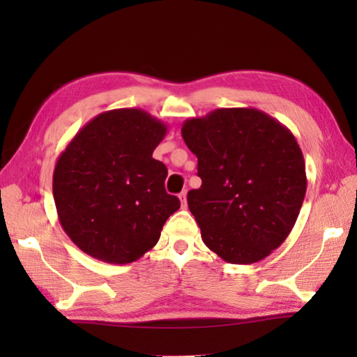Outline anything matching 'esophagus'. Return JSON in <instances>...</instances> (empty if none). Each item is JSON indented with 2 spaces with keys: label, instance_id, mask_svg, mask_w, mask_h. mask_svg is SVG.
Listing matches in <instances>:
<instances>
[{
  "label": "esophagus",
  "instance_id": "obj_1",
  "mask_svg": "<svg viewBox=\"0 0 357 357\" xmlns=\"http://www.w3.org/2000/svg\"><path fill=\"white\" fill-rule=\"evenodd\" d=\"M179 202H181V206H183V208L187 206V192L185 190L179 193Z\"/></svg>",
  "mask_w": 357,
  "mask_h": 357
}]
</instances>
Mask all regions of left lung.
Segmentation results:
<instances>
[{"label": "left lung", "mask_w": 357, "mask_h": 357, "mask_svg": "<svg viewBox=\"0 0 357 357\" xmlns=\"http://www.w3.org/2000/svg\"><path fill=\"white\" fill-rule=\"evenodd\" d=\"M200 189L187 193L208 249L227 263L266 258L291 233L307 190L291 130L257 108H217L184 121Z\"/></svg>", "instance_id": "1"}]
</instances>
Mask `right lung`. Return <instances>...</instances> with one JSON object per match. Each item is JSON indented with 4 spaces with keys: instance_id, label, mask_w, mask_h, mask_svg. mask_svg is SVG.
I'll list each match as a JSON object with an SVG mask.
<instances>
[{
    "instance_id": "obj_1",
    "label": "right lung",
    "mask_w": 357,
    "mask_h": 357,
    "mask_svg": "<svg viewBox=\"0 0 357 357\" xmlns=\"http://www.w3.org/2000/svg\"><path fill=\"white\" fill-rule=\"evenodd\" d=\"M167 124L140 108L98 114L59 154L53 198L66 234L89 257L128 264L153 249L178 197L153 153Z\"/></svg>"
}]
</instances>
